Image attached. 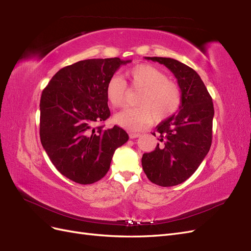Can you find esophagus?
Returning <instances> with one entry per match:
<instances>
[{
    "label": "esophagus",
    "instance_id": "34e87169",
    "mask_svg": "<svg viewBox=\"0 0 251 251\" xmlns=\"http://www.w3.org/2000/svg\"><path fill=\"white\" fill-rule=\"evenodd\" d=\"M128 135H130V138H131V139H135V138L139 137V136H141L140 133H134V132H131Z\"/></svg>",
    "mask_w": 251,
    "mask_h": 251
}]
</instances>
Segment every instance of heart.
<instances>
[{
	"label": "heart",
	"mask_w": 251,
	"mask_h": 251,
	"mask_svg": "<svg viewBox=\"0 0 251 251\" xmlns=\"http://www.w3.org/2000/svg\"><path fill=\"white\" fill-rule=\"evenodd\" d=\"M131 89L140 91L136 100L137 108L126 109L114 116V123L127 130L137 131L153 123H161L171 117L181 103L179 87L169 80L168 75L151 65H138L125 74ZM105 95L113 108H121L126 102V83L113 76L105 86Z\"/></svg>",
	"instance_id": "heart-1"
}]
</instances>
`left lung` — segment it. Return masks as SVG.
Listing matches in <instances>:
<instances>
[{"instance_id": "obj_1", "label": "left lung", "mask_w": 251, "mask_h": 251, "mask_svg": "<svg viewBox=\"0 0 251 251\" xmlns=\"http://www.w3.org/2000/svg\"><path fill=\"white\" fill-rule=\"evenodd\" d=\"M146 58L173 72L181 90V104L178 113L157 126L153 135L160 142L153 151L143 154L142 169L157 185H178L197 171L210 149L214 104L199 74L192 68L170 57Z\"/></svg>"}]
</instances>
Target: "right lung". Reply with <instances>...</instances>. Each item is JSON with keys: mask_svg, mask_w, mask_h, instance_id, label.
Returning a JSON list of instances; mask_svg holds the SVG:
<instances>
[{"mask_svg": "<svg viewBox=\"0 0 251 251\" xmlns=\"http://www.w3.org/2000/svg\"><path fill=\"white\" fill-rule=\"evenodd\" d=\"M130 62L119 57L80 60L56 72L43 91L42 146L56 170L76 183L103 178L114 151L128 140L124 128L96 125L110 117L107 82Z\"/></svg>", "mask_w": 251, "mask_h": 251, "instance_id": "right-lung-1", "label": "right lung"}]
</instances>
